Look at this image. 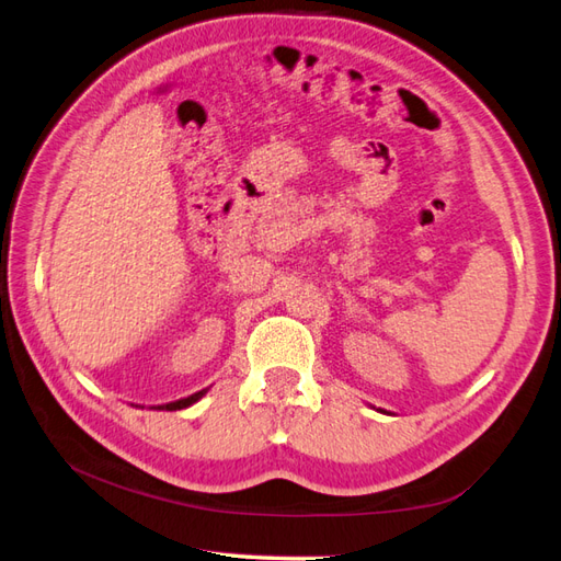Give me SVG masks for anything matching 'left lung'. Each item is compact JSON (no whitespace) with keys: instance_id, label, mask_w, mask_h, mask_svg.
<instances>
[{"instance_id":"obj_1","label":"left lung","mask_w":561,"mask_h":561,"mask_svg":"<svg viewBox=\"0 0 561 561\" xmlns=\"http://www.w3.org/2000/svg\"><path fill=\"white\" fill-rule=\"evenodd\" d=\"M380 412H386V410H380ZM386 414H388V412H386Z\"/></svg>"}]
</instances>
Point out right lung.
Instances as JSON below:
<instances>
[{
    "label": "right lung",
    "instance_id": "obj_1",
    "mask_svg": "<svg viewBox=\"0 0 561 561\" xmlns=\"http://www.w3.org/2000/svg\"><path fill=\"white\" fill-rule=\"evenodd\" d=\"M209 388H205V390H199V392H193V396H187V398H181V400H175V402H169V404H159V408H153V410H169V412H173V410H185V408H190V404H195L202 396H205Z\"/></svg>",
    "mask_w": 561,
    "mask_h": 561
}]
</instances>
